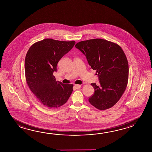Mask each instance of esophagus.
I'll list each match as a JSON object with an SVG mask.
<instances>
[{"label": "esophagus", "instance_id": "esophagus-1", "mask_svg": "<svg viewBox=\"0 0 152 152\" xmlns=\"http://www.w3.org/2000/svg\"><path fill=\"white\" fill-rule=\"evenodd\" d=\"M75 87L76 89H79L81 87L80 85H77V84H75Z\"/></svg>", "mask_w": 152, "mask_h": 152}]
</instances>
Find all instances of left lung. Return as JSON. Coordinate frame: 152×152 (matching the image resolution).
<instances>
[{"mask_svg":"<svg viewBox=\"0 0 152 152\" xmlns=\"http://www.w3.org/2000/svg\"><path fill=\"white\" fill-rule=\"evenodd\" d=\"M75 47L86 56L99 77L98 85L91 84L94 93L89 102L99 110L113 107L123 95L128 81L129 65L122 49L117 43L100 39L83 41Z\"/></svg>","mask_w":152,"mask_h":152,"instance_id":"obj_1","label":"left lung"}]
</instances>
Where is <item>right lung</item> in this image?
<instances>
[{
    "instance_id": "1",
    "label": "right lung",
    "mask_w": 152,
    "mask_h": 152,
    "mask_svg": "<svg viewBox=\"0 0 152 152\" xmlns=\"http://www.w3.org/2000/svg\"><path fill=\"white\" fill-rule=\"evenodd\" d=\"M75 42L46 39L34 43L26 53L25 75L29 88L44 106L55 109L67 102L73 91V84L56 81L53 72L62 57Z\"/></svg>"
}]
</instances>
